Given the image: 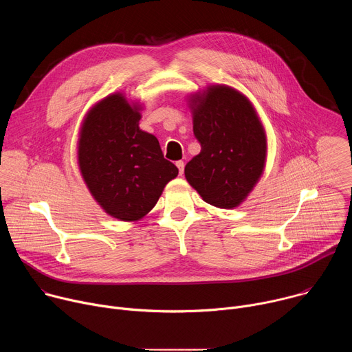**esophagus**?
<instances>
[{
	"mask_svg": "<svg viewBox=\"0 0 352 352\" xmlns=\"http://www.w3.org/2000/svg\"><path fill=\"white\" fill-rule=\"evenodd\" d=\"M175 164H177V167H178L179 175H182V174H184V168H185V164H184V162H177Z\"/></svg>",
	"mask_w": 352,
	"mask_h": 352,
	"instance_id": "esophagus-1",
	"label": "esophagus"
}]
</instances>
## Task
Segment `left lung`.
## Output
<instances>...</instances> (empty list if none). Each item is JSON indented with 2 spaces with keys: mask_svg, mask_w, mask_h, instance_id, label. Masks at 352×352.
Here are the masks:
<instances>
[{
  "mask_svg": "<svg viewBox=\"0 0 352 352\" xmlns=\"http://www.w3.org/2000/svg\"><path fill=\"white\" fill-rule=\"evenodd\" d=\"M189 107L200 153L185 166V178L206 204L234 209L265 171L263 124L249 98L227 85L192 94Z\"/></svg>",
  "mask_w": 352,
  "mask_h": 352,
  "instance_id": "8db88e82",
  "label": "left lung"
}]
</instances>
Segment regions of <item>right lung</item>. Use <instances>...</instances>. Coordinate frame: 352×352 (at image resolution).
Wrapping results in <instances>:
<instances>
[{
    "label": "right lung",
    "instance_id": "add662e5",
    "mask_svg": "<svg viewBox=\"0 0 352 352\" xmlns=\"http://www.w3.org/2000/svg\"><path fill=\"white\" fill-rule=\"evenodd\" d=\"M142 104L124 93L100 100L86 114L78 164L91 196L109 216L138 221L152 210L178 168L164 159L155 135L139 128Z\"/></svg>",
    "mask_w": 352,
    "mask_h": 352
}]
</instances>
